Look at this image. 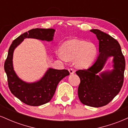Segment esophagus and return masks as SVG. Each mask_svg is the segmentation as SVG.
I'll list each match as a JSON object with an SVG mask.
<instances>
[{
    "instance_id": "1",
    "label": "esophagus",
    "mask_w": 128,
    "mask_h": 128,
    "mask_svg": "<svg viewBox=\"0 0 128 128\" xmlns=\"http://www.w3.org/2000/svg\"><path fill=\"white\" fill-rule=\"evenodd\" d=\"M68 71H69V72H70V73L71 74H73V73H74V70L73 68H69Z\"/></svg>"
}]
</instances>
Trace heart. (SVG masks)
Listing matches in <instances>:
<instances>
[{
  "mask_svg": "<svg viewBox=\"0 0 128 128\" xmlns=\"http://www.w3.org/2000/svg\"><path fill=\"white\" fill-rule=\"evenodd\" d=\"M56 55L60 58L67 61L74 60V64L80 68L91 65L97 55V48L94 44L82 40L72 39L66 41L61 47V52Z\"/></svg>",
  "mask_w": 128,
  "mask_h": 128,
  "instance_id": "obj_1",
  "label": "heart"
}]
</instances>
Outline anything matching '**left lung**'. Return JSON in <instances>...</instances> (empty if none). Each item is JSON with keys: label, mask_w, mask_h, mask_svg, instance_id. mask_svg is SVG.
Wrapping results in <instances>:
<instances>
[{"label": "left lung", "mask_w": 128, "mask_h": 128, "mask_svg": "<svg viewBox=\"0 0 128 128\" xmlns=\"http://www.w3.org/2000/svg\"><path fill=\"white\" fill-rule=\"evenodd\" d=\"M90 31L95 34L99 40L100 54L91 67L76 72L80 80L78 93L79 100L84 105L101 107L109 104L122 87L125 60L116 39L99 29H92ZM111 56H114V69L98 76L107 58Z\"/></svg>", "instance_id": "8db88e82"}]
</instances>
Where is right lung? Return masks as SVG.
Returning a JSON list of instances; mask_svg holds the SVG:
<instances>
[{"label":"right lung","instance_id":"add662e5","mask_svg":"<svg viewBox=\"0 0 128 128\" xmlns=\"http://www.w3.org/2000/svg\"><path fill=\"white\" fill-rule=\"evenodd\" d=\"M55 30L54 29H32L18 36L13 41L10 47L4 64L8 87L16 98L26 105L36 106L49 102L55 94L60 80L69 75L70 73L66 69L49 68L40 80L35 83H26L20 80L14 71L13 52L16 47L26 38H33L48 42L52 41Z\"/></svg>","mask_w":128,"mask_h":128}]
</instances>
